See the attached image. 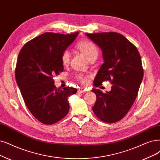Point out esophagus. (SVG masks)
Returning <instances> with one entry per match:
<instances>
[{
  "instance_id": "1",
  "label": "esophagus",
  "mask_w": 160,
  "mask_h": 160,
  "mask_svg": "<svg viewBox=\"0 0 160 160\" xmlns=\"http://www.w3.org/2000/svg\"><path fill=\"white\" fill-rule=\"evenodd\" d=\"M85 92V90L83 89V88H79V89L78 90V93H83Z\"/></svg>"
}]
</instances>
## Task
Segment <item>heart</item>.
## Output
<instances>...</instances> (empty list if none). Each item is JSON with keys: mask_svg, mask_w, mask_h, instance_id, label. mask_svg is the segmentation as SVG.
<instances>
[{"mask_svg": "<svg viewBox=\"0 0 160 160\" xmlns=\"http://www.w3.org/2000/svg\"><path fill=\"white\" fill-rule=\"evenodd\" d=\"M76 48L80 51L88 58L90 61L92 60H96L99 55V50L97 46L90 41L84 40L81 41L76 44ZM70 54L68 51L66 50L62 52L61 55V62L63 65H67L70 62ZM76 78L81 83L85 84L87 82V77L81 73L77 74Z\"/></svg>", "mask_w": 160, "mask_h": 160, "instance_id": "b5f03b06", "label": "heart"}]
</instances>
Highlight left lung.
<instances>
[{"instance_id":"obj_1","label":"left lung","mask_w":160,"mask_h":160,"mask_svg":"<svg viewBox=\"0 0 160 160\" xmlns=\"http://www.w3.org/2000/svg\"><path fill=\"white\" fill-rule=\"evenodd\" d=\"M103 51L104 63L94 79L96 87L105 81L113 84L110 92L98 89L92 110L105 122L120 121L131 108L143 78L144 70L138 49L122 35L116 32L86 33Z\"/></svg>"}]
</instances>
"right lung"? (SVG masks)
I'll return each instance as SVG.
<instances>
[{"label": "right lung", "instance_id": "right-lung-1", "mask_svg": "<svg viewBox=\"0 0 160 160\" xmlns=\"http://www.w3.org/2000/svg\"><path fill=\"white\" fill-rule=\"evenodd\" d=\"M78 34L43 33L23 45L18 57L15 77L23 101L45 125L55 124L68 114V98L77 92L72 87L57 89L52 76L63 71L61 55Z\"/></svg>", "mask_w": 160, "mask_h": 160}]
</instances>
